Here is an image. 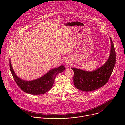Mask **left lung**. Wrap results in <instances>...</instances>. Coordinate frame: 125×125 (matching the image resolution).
Returning <instances> with one entry per match:
<instances>
[{
    "label": "left lung",
    "mask_w": 125,
    "mask_h": 125,
    "mask_svg": "<svg viewBox=\"0 0 125 125\" xmlns=\"http://www.w3.org/2000/svg\"><path fill=\"white\" fill-rule=\"evenodd\" d=\"M111 50L105 63L95 69L89 71L81 69L71 68L74 72L73 83L76 89L85 91L98 89L107 83L115 64L116 54L111 37Z\"/></svg>",
    "instance_id": "left-lung-1"
}]
</instances>
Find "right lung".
I'll return each instance as SVG.
<instances>
[{
    "label": "right lung",
    "instance_id": "add662e5",
    "mask_svg": "<svg viewBox=\"0 0 125 125\" xmlns=\"http://www.w3.org/2000/svg\"><path fill=\"white\" fill-rule=\"evenodd\" d=\"M10 68L14 80L17 85L26 93L32 95L43 94L50 90L52 88L56 75L63 71L65 67L63 65L51 69L41 77L33 80H23L16 74L10 59Z\"/></svg>",
    "mask_w": 125,
    "mask_h": 125
}]
</instances>
